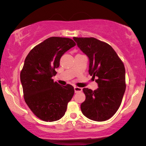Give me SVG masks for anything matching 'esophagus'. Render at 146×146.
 I'll return each instance as SVG.
<instances>
[{
  "label": "esophagus",
  "mask_w": 146,
  "mask_h": 146,
  "mask_svg": "<svg viewBox=\"0 0 146 146\" xmlns=\"http://www.w3.org/2000/svg\"><path fill=\"white\" fill-rule=\"evenodd\" d=\"M74 90H75V93H79V92H81V91H82V88H79V87H75L74 88Z\"/></svg>",
  "instance_id": "34e87169"
}]
</instances>
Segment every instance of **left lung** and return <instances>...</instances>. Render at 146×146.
Wrapping results in <instances>:
<instances>
[{
  "instance_id": "left-lung-1",
  "label": "left lung",
  "mask_w": 146,
  "mask_h": 146,
  "mask_svg": "<svg viewBox=\"0 0 146 146\" xmlns=\"http://www.w3.org/2000/svg\"><path fill=\"white\" fill-rule=\"evenodd\" d=\"M89 58V74L97 77V90L84 88L86 100L81 104L83 115L97 122L110 119L122 102L125 90L124 65L113 48L93 37H73Z\"/></svg>"
}]
</instances>
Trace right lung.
Listing matches in <instances>:
<instances>
[{
  "instance_id": "obj_1",
  "label": "right lung",
  "mask_w": 146,
  "mask_h": 146,
  "mask_svg": "<svg viewBox=\"0 0 146 146\" xmlns=\"http://www.w3.org/2000/svg\"><path fill=\"white\" fill-rule=\"evenodd\" d=\"M75 45L71 38L52 36L35 46L24 61L21 72L24 100L34 115L46 122L60 119L75 93L72 86H60L52 77L61 56Z\"/></svg>"
}]
</instances>
